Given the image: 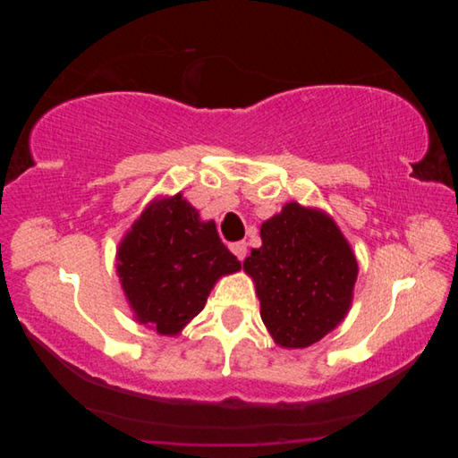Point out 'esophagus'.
<instances>
[{
    "label": "esophagus",
    "mask_w": 458,
    "mask_h": 458,
    "mask_svg": "<svg viewBox=\"0 0 458 458\" xmlns=\"http://www.w3.org/2000/svg\"><path fill=\"white\" fill-rule=\"evenodd\" d=\"M230 250L236 254L238 260H244V259H246V242H234V244H230Z\"/></svg>",
    "instance_id": "34e87169"
}]
</instances>
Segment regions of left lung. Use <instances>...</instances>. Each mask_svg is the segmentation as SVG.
Masks as SVG:
<instances>
[{"label":"left lung","instance_id":"8db88e82","mask_svg":"<svg viewBox=\"0 0 458 458\" xmlns=\"http://www.w3.org/2000/svg\"><path fill=\"white\" fill-rule=\"evenodd\" d=\"M260 238L244 273L257 286L262 323L276 345L303 350L345 319L358 259L327 212L299 201L262 222Z\"/></svg>","mask_w":458,"mask_h":458}]
</instances>
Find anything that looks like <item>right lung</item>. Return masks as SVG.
<instances>
[{
  "label": "right lung",
  "mask_w": 458,
  "mask_h": 458,
  "mask_svg": "<svg viewBox=\"0 0 458 458\" xmlns=\"http://www.w3.org/2000/svg\"><path fill=\"white\" fill-rule=\"evenodd\" d=\"M238 270L214 220H201L183 193L155 198L117 248L119 283L135 321L167 337L180 335L214 284Z\"/></svg>",
  "instance_id": "add662e5"
}]
</instances>
